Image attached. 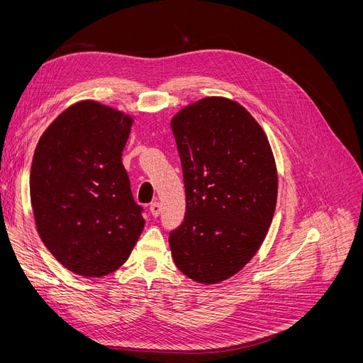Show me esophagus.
<instances>
[{"label": "esophagus", "mask_w": 363, "mask_h": 363, "mask_svg": "<svg viewBox=\"0 0 363 363\" xmlns=\"http://www.w3.org/2000/svg\"><path fill=\"white\" fill-rule=\"evenodd\" d=\"M160 211H162V207H160V204L157 203V201H155V203H151L150 204V212H151V215L152 216H159L160 215Z\"/></svg>", "instance_id": "1"}]
</instances>
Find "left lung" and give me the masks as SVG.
Here are the masks:
<instances>
[{
  "label": "left lung",
  "instance_id": "left-lung-1",
  "mask_svg": "<svg viewBox=\"0 0 363 363\" xmlns=\"http://www.w3.org/2000/svg\"><path fill=\"white\" fill-rule=\"evenodd\" d=\"M183 169L186 212L169 232L177 268L213 284L235 276L256 255L277 201L269 142L242 106L208 96L171 121Z\"/></svg>",
  "mask_w": 363,
  "mask_h": 363
}]
</instances>
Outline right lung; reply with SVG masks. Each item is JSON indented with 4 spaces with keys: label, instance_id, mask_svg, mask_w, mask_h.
<instances>
[{
    "label": "right lung",
    "instance_id": "obj_1",
    "mask_svg": "<svg viewBox=\"0 0 363 363\" xmlns=\"http://www.w3.org/2000/svg\"><path fill=\"white\" fill-rule=\"evenodd\" d=\"M131 118L95 101L71 106L33 157L30 196L42 242L65 268L103 277L128 259L144 208L121 160Z\"/></svg>",
    "mask_w": 363,
    "mask_h": 363
}]
</instances>
